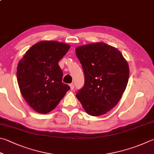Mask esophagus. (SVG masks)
<instances>
[{"instance_id": "esophagus-1", "label": "esophagus", "mask_w": 154, "mask_h": 154, "mask_svg": "<svg viewBox=\"0 0 154 154\" xmlns=\"http://www.w3.org/2000/svg\"><path fill=\"white\" fill-rule=\"evenodd\" d=\"M69 87H70V89L72 90H74V84H70V85H69Z\"/></svg>"}]
</instances>
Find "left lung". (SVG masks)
Segmentation results:
<instances>
[{
    "mask_svg": "<svg viewBox=\"0 0 154 154\" xmlns=\"http://www.w3.org/2000/svg\"><path fill=\"white\" fill-rule=\"evenodd\" d=\"M76 54L85 76L76 98L89 115L106 114L119 102L126 89L128 62L119 50L104 42L78 46Z\"/></svg>",
    "mask_w": 154,
    "mask_h": 154,
    "instance_id": "8db88e82",
    "label": "left lung"
}]
</instances>
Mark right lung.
I'll list each match as a JSON object with an SVG mask.
<instances>
[{"label": "right lung", "instance_id": "add662e5", "mask_svg": "<svg viewBox=\"0 0 154 154\" xmlns=\"http://www.w3.org/2000/svg\"><path fill=\"white\" fill-rule=\"evenodd\" d=\"M70 48L56 41L37 42L26 51L17 68L21 93L31 109L47 114L56 108L69 86L62 82L58 62Z\"/></svg>", "mask_w": 154, "mask_h": 154}]
</instances>
